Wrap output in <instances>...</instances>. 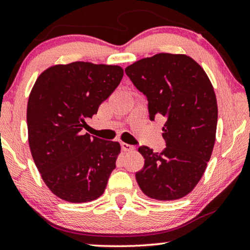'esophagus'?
<instances>
[{
	"label": "esophagus",
	"mask_w": 250,
	"mask_h": 250,
	"mask_svg": "<svg viewBox=\"0 0 250 250\" xmlns=\"http://www.w3.org/2000/svg\"><path fill=\"white\" fill-rule=\"evenodd\" d=\"M121 147L125 152H133V150L136 149L135 146L129 145V144H126V143H121Z\"/></svg>",
	"instance_id": "esophagus-1"
}]
</instances>
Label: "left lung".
I'll return each instance as SVG.
<instances>
[{
	"label": "left lung",
	"mask_w": 250,
	"mask_h": 250,
	"mask_svg": "<svg viewBox=\"0 0 250 250\" xmlns=\"http://www.w3.org/2000/svg\"><path fill=\"white\" fill-rule=\"evenodd\" d=\"M125 73L148 101L149 119L164 117L167 147L145 159L136 173L139 188L149 198L174 200L196 187L212 155L217 125V103L204 69L185 54L159 53L126 66Z\"/></svg>",
	"instance_id": "left-lung-1"
}]
</instances>
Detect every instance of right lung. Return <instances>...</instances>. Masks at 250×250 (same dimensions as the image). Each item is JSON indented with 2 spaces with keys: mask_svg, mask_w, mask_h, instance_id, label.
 Listing matches in <instances>:
<instances>
[{
  "mask_svg": "<svg viewBox=\"0 0 250 250\" xmlns=\"http://www.w3.org/2000/svg\"><path fill=\"white\" fill-rule=\"evenodd\" d=\"M124 77L119 65L72 62L45 70L27 105L28 142L45 185L69 203L103 195L120 144L82 132Z\"/></svg>",
  "mask_w": 250,
  "mask_h": 250,
  "instance_id": "1",
  "label": "right lung"
}]
</instances>
